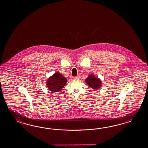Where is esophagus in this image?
Masks as SVG:
<instances>
[{
    "instance_id": "obj_1",
    "label": "esophagus",
    "mask_w": 148,
    "mask_h": 148,
    "mask_svg": "<svg viewBox=\"0 0 148 148\" xmlns=\"http://www.w3.org/2000/svg\"><path fill=\"white\" fill-rule=\"evenodd\" d=\"M79 78H80V76H79V75H77V76L74 77V79H79Z\"/></svg>"
}]
</instances>
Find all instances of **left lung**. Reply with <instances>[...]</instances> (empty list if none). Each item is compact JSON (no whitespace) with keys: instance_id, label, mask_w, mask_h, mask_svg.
<instances>
[{"instance_id":"left-lung-1","label":"left lung","mask_w":148,"mask_h":148,"mask_svg":"<svg viewBox=\"0 0 148 148\" xmlns=\"http://www.w3.org/2000/svg\"><path fill=\"white\" fill-rule=\"evenodd\" d=\"M85 81L87 84L94 90H98L101 86V80L98 78L95 77L93 74H90Z\"/></svg>"}]
</instances>
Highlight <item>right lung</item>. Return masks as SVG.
I'll use <instances>...</instances> for the list:
<instances>
[{
    "label": "right lung",
    "instance_id": "1",
    "mask_svg": "<svg viewBox=\"0 0 148 148\" xmlns=\"http://www.w3.org/2000/svg\"><path fill=\"white\" fill-rule=\"evenodd\" d=\"M67 82V80L66 77L61 73L56 72L48 79L47 86L50 91L58 92L62 90Z\"/></svg>",
    "mask_w": 148,
    "mask_h": 148
}]
</instances>
